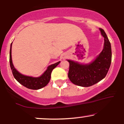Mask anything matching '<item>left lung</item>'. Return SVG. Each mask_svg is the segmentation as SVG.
I'll return each instance as SVG.
<instances>
[{
    "label": "left lung",
    "instance_id": "1",
    "mask_svg": "<svg viewBox=\"0 0 124 124\" xmlns=\"http://www.w3.org/2000/svg\"><path fill=\"white\" fill-rule=\"evenodd\" d=\"M99 29L104 38V48L95 60L86 65L68 60L69 62L68 76L74 85L89 87L101 81L107 74L112 60L111 43L104 30L101 28Z\"/></svg>",
    "mask_w": 124,
    "mask_h": 124
}]
</instances>
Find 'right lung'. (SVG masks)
Masks as SVG:
<instances>
[{
	"mask_svg": "<svg viewBox=\"0 0 124 124\" xmlns=\"http://www.w3.org/2000/svg\"><path fill=\"white\" fill-rule=\"evenodd\" d=\"M12 43L11 45V48H10L9 52V62L10 67H11L12 72V74L15 78L22 85L30 89L38 90L46 86L48 84V82H50L51 79V74L52 70L55 67H56V66L60 63V62H59L56 63L52 64V65L49 66L45 73L39 77H29V76H24L23 74L20 73L15 68L14 66L13 65L11 55Z\"/></svg>",
	"mask_w": 124,
	"mask_h": 124,
	"instance_id": "add662e5",
	"label": "right lung"
}]
</instances>
